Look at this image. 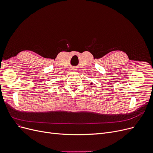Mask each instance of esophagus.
Listing matches in <instances>:
<instances>
[{"label": "esophagus", "mask_w": 153, "mask_h": 153, "mask_svg": "<svg viewBox=\"0 0 153 153\" xmlns=\"http://www.w3.org/2000/svg\"><path fill=\"white\" fill-rule=\"evenodd\" d=\"M72 70H76V69H72Z\"/></svg>", "instance_id": "obj_1"}]
</instances>
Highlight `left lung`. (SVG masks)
Instances as JSON below:
<instances>
[{"mask_svg": "<svg viewBox=\"0 0 153 153\" xmlns=\"http://www.w3.org/2000/svg\"><path fill=\"white\" fill-rule=\"evenodd\" d=\"M91 84H92V83H91Z\"/></svg>", "mask_w": 153, "mask_h": 153, "instance_id": "obj_1", "label": "left lung"}]
</instances>
